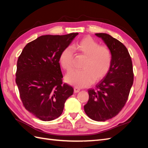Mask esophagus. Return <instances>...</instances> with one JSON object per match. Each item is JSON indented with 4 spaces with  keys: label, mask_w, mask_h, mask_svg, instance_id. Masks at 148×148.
Returning <instances> with one entry per match:
<instances>
[{
    "label": "esophagus",
    "mask_w": 148,
    "mask_h": 148,
    "mask_svg": "<svg viewBox=\"0 0 148 148\" xmlns=\"http://www.w3.org/2000/svg\"><path fill=\"white\" fill-rule=\"evenodd\" d=\"M80 91V89L79 88H77V87H75L74 88V93H78Z\"/></svg>",
    "instance_id": "obj_1"
}]
</instances>
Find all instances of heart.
Instances as JSON below:
<instances>
[{
  "instance_id": "heart-1",
  "label": "heart",
  "mask_w": 148,
  "mask_h": 148,
  "mask_svg": "<svg viewBox=\"0 0 148 148\" xmlns=\"http://www.w3.org/2000/svg\"><path fill=\"white\" fill-rule=\"evenodd\" d=\"M72 49L86 56L82 66L83 70L72 71L65 76L67 83L77 87H84L100 81L104 77L110 69L111 55L109 49L90 37H83L72 46ZM73 51L71 48H66L61 53L59 61L62 67L66 71L72 67Z\"/></svg>"
}]
</instances>
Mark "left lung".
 <instances>
[{"mask_svg": "<svg viewBox=\"0 0 148 148\" xmlns=\"http://www.w3.org/2000/svg\"><path fill=\"white\" fill-rule=\"evenodd\" d=\"M108 47L111 63L106 76L88 90L89 100L84 112L93 120L104 121L117 115L128 99L134 82L132 62L123 44L108 34H95Z\"/></svg>", "mask_w": 148, "mask_h": 148, "instance_id": "obj_1", "label": "left lung"}]
</instances>
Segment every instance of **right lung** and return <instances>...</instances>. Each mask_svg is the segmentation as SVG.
I'll list each match as a JSON object with an SVG mask.
<instances>
[{
    "instance_id": "1",
    "label": "right lung",
    "mask_w": 148,
    "mask_h": 148,
    "mask_svg": "<svg viewBox=\"0 0 148 148\" xmlns=\"http://www.w3.org/2000/svg\"><path fill=\"white\" fill-rule=\"evenodd\" d=\"M78 33L39 37L25 46L17 62L16 83L25 108L35 117L48 121L58 118L74 89L62 83L61 53Z\"/></svg>"
}]
</instances>
